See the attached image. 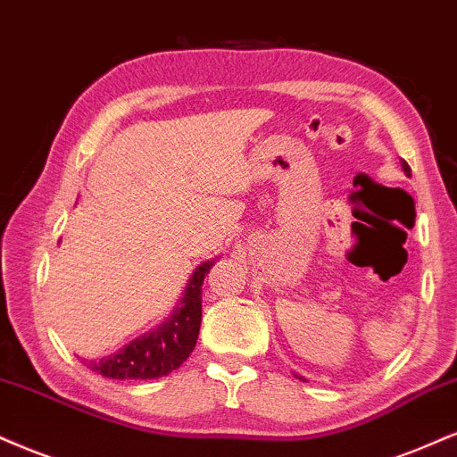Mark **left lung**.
<instances>
[{"label": "left lung", "mask_w": 457, "mask_h": 457, "mask_svg": "<svg viewBox=\"0 0 457 457\" xmlns=\"http://www.w3.org/2000/svg\"><path fill=\"white\" fill-rule=\"evenodd\" d=\"M403 170H404L406 174H411V168H409V163H406V162H403ZM300 378H302V377H300Z\"/></svg>", "instance_id": "left-lung-1"}]
</instances>
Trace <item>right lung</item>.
<instances>
[{
  "label": "right lung",
  "instance_id": "add662e5",
  "mask_svg": "<svg viewBox=\"0 0 457 457\" xmlns=\"http://www.w3.org/2000/svg\"><path fill=\"white\" fill-rule=\"evenodd\" d=\"M214 266L212 262H204L195 268L187 283L183 298L176 306L168 321L151 329L145 337L131 340L117 353L102 357V360H82L97 375L108 378H159L176 370L189 357L197 343L202 323V285L204 277Z\"/></svg>",
  "mask_w": 457,
  "mask_h": 457
}]
</instances>
